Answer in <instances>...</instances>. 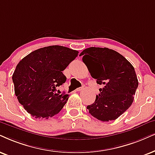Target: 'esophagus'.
Wrapping results in <instances>:
<instances>
[{
  "label": "esophagus",
  "mask_w": 155,
  "mask_h": 155,
  "mask_svg": "<svg viewBox=\"0 0 155 155\" xmlns=\"http://www.w3.org/2000/svg\"><path fill=\"white\" fill-rule=\"evenodd\" d=\"M82 89H84V87H79V88H77V89H76V91H81Z\"/></svg>",
  "instance_id": "esophagus-1"
}]
</instances>
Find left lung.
Wrapping results in <instances>:
<instances>
[{"mask_svg": "<svg viewBox=\"0 0 155 155\" xmlns=\"http://www.w3.org/2000/svg\"><path fill=\"white\" fill-rule=\"evenodd\" d=\"M80 56L91 76L103 85L94 102L87 106L89 114L102 121L115 120L134 101L138 87L134 68L122 55L108 48L90 47Z\"/></svg>", "mask_w": 155, "mask_h": 155, "instance_id": "left-lung-1", "label": "left lung"}]
</instances>
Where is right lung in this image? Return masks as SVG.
<instances>
[{
    "instance_id": "add662e5",
    "label": "right lung",
    "mask_w": 155,
    "mask_h": 155,
    "mask_svg": "<svg viewBox=\"0 0 155 155\" xmlns=\"http://www.w3.org/2000/svg\"><path fill=\"white\" fill-rule=\"evenodd\" d=\"M79 52L61 46L41 48L20 61L12 79L15 94L27 112L36 119L57 114L68 94L56 93V87L66 81L62 71Z\"/></svg>"
}]
</instances>
